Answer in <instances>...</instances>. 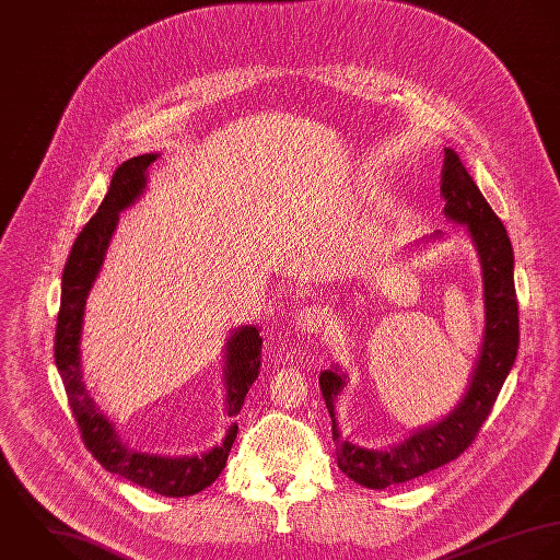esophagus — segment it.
<instances>
[{"label":"esophagus","instance_id":"esophagus-1","mask_svg":"<svg viewBox=\"0 0 560 560\" xmlns=\"http://www.w3.org/2000/svg\"><path fill=\"white\" fill-rule=\"evenodd\" d=\"M324 319H326V315L319 307H303L296 315V328L307 335H313L324 326Z\"/></svg>","mask_w":560,"mask_h":560}]
</instances>
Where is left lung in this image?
<instances>
[{"label": "left lung", "instance_id": "obj_1", "mask_svg": "<svg viewBox=\"0 0 560 560\" xmlns=\"http://www.w3.org/2000/svg\"><path fill=\"white\" fill-rule=\"evenodd\" d=\"M440 195L444 197V214L453 223L468 228L481 261L486 303L483 343L459 404L442 421L419 428L410 438L386 451L365 448L341 438L335 421V399L346 386V373L339 372V368L319 373L322 397L332 419L337 464L354 483L370 490L412 481L462 455L492 412L498 393L517 357L520 319L511 241L502 221L451 148L444 150ZM440 236L442 232H435L430 238Z\"/></svg>", "mask_w": 560, "mask_h": 560}]
</instances>
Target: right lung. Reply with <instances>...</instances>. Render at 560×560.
Wrapping results in <instances>:
<instances>
[{"label": "right lung", "instance_id": "obj_1", "mask_svg": "<svg viewBox=\"0 0 560 560\" xmlns=\"http://www.w3.org/2000/svg\"><path fill=\"white\" fill-rule=\"evenodd\" d=\"M159 154H141L125 161L109 190L98 206L96 214L85 223L77 236L68 261L63 266L62 301L56 326V365L62 375L63 388L72 417L79 425L81 438L90 453L103 468L132 481L139 488L156 492L161 497H192L217 481L225 468L228 455L238 434V425L232 423L223 444L210 448L203 455L192 457H165L154 453H141L130 448L116 432V425L103 415L96 401L90 397L81 373V328L88 294L101 272L105 253L120 221V212L132 206L148 185V167ZM261 337L257 326H243L232 332L225 343V388L228 412L238 415L250 384L259 373Z\"/></svg>", "mask_w": 560, "mask_h": 560}]
</instances>
